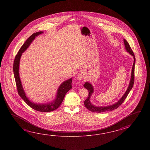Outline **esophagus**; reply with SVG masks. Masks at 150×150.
I'll list each match as a JSON object with an SVG mask.
<instances>
[{"label":"esophagus","mask_w":150,"mask_h":150,"mask_svg":"<svg viewBox=\"0 0 150 150\" xmlns=\"http://www.w3.org/2000/svg\"><path fill=\"white\" fill-rule=\"evenodd\" d=\"M81 76H78V79H81Z\"/></svg>","instance_id":"1"}]
</instances>
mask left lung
<instances>
[{
	"label": "left lung",
	"instance_id": "left-lung-1",
	"mask_svg": "<svg viewBox=\"0 0 150 150\" xmlns=\"http://www.w3.org/2000/svg\"><path fill=\"white\" fill-rule=\"evenodd\" d=\"M124 42H125V47L126 48V50L128 51L131 55L134 56V61L133 66H132V72H131V76L130 82L129 86L127 88V90L126 92L125 93L124 96H122L121 99H120L118 102L116 103L114 105H109V106H107V107H98L94 105H93L89 101V99L91 96L93 92V88L91 84L89 83H86L83 86L84 87L88 90V96L87 98L84 101V105H85L86 108L88 109L89 110L92 112H108V111H112L114 109L118 108V107L121 105L122 103L125 101V99L127 98V95L129 94V92H130L131 89H132V87L134 86V64H135V57L134 54V52L131 49L130 46L129 44L128 43L127 41L124 39Z\"/></svg>",
	"mask_w": 150,
	"mask_h": 150
}]
</instances>
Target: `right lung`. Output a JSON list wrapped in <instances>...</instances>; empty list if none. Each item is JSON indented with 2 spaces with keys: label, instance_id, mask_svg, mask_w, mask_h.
Returning a JSON list of instances; mask_svg holds the SVG:
<instances>
[{
  "label": "right lung",
  "instance_id": "add662e5",
  "mask_svg": "<svg viewBox=\"0 0 150 150\" xmlns=\"http://www.w3.org/2000/svg\"><path fill=\"white\" fill-rule=\"evenodd\" d=\"M42 33H43V32H38L33 34L30 37H29L28 39L23 43V45H22V47L20 48L19 51H18V54H16L14 61L13 72H14L16 83L18 93L19 95L21 96V98L24 100V101L29 107H30L31 108L36 111L41 112H50L54 111V110L57 109L58 108H59V107L61 105V103L63 102L67 93L72 88V85H71L72 80V78L70 79L67 80L61 84V86H59V88L58 89L57 96L56 100L54 101L51 103H49V104L48 103V104H45V105H38L31 102L26 97L25 93L24 92V91L23 88V86L21 85V83L20 79L19 74L20 59L22 53L25 51L27 48L28 47L29 45H30L31 42L34 40L35 37Z\"/></svg>",
  "mask_w": 150,
  "mask_h": 150
}]
</instances>
